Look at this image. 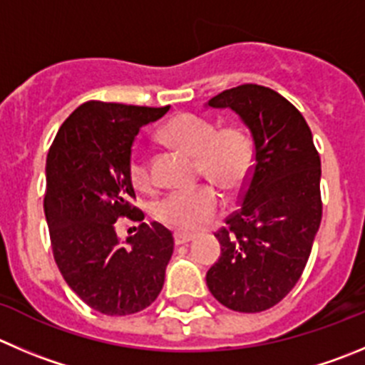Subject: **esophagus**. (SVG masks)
I'll return each instance as SVG.
<instances>
[{
  "label": "esophagus",
  "instance_id": "esophagus-1",
  "mask_svg": "<svg viewBox=\"0 0 365 365\" xmlns=\"http://www.w3.org/2000/svg\"><path fill=\"white\" fill-rule=\"evenodd\" d=\"M173 238H175L177 245H182V244H188V242L195 240V235H188V232H175V235H173Z\"/></svg>",
  "mask_w": 365,
  "mask_h": 365
}]
</instances>
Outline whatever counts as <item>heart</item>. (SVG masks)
Returning a JSON list of instances; mask_svg holds the SVG:
<instances>
[{
	"instance_id": "b5f03b06",
	"label": "heart",
	"mask_w": 365,
	"mask_h": 365,
	"mask_svg": "<svg viewBox=\"0 0 365 365\" xmlns=\"http://www.w3.org/2000/svg\"><path fill=\"white\" fill-rule=\"evenodd\" d=\"M163 138L172 147L197 159V170L225 193L242 192L255 163V148L249 134L237 125L217 128V123L197 114H179L163 127ZM128 179L140 192L154 188L150 165L141 152L134 150L127 165ZM220 193L211 185L173 192L159 200L155 217L168 227L193 232L202 229L220 210Z\"/></svg>"
}]
</instances>
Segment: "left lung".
Segmentation results:
<instances>
[{"label": "left lung", "mask_w": 365, "mask_h": 365, "mask_svg": "<svg viewBox=\"0 0 365 365\" xmlns=\"http://www.w3.org/2000/svg\"><path fill=\"white\" fill-rule=\"evenodd\" d=\"M207 106L244 120L255 165L240 207L215 232L222 255L206 283L229 310L256 314L296 287L310 258L322 218L321 158L303 114L274 89L242 84Z\"/></svg>", "instance_id": "8db88e82"}]
</instances>
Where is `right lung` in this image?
I'll return each instance as SVG.
<instances>
[{
    "label": "right lung",
    "instance_id": "add662e5",
    "mask_svg": "<svg viewBox=\"0 0 365 365\" xmlns=\"http://www.w3.org/2000/svg\"><path fill=\"white\" fill-rule=\"evenodd\" d=\"M170 107L89 100L61 125L46 159L44 213L55 263L69 289L93 310L130 315L150 307L165 283L172 231L145 224L127 165L140 128ZM141 221L123 246L115 220Z\"/></svg>",
    "mask_w": 365,
    "mask_h": 365
}]
</instances>
